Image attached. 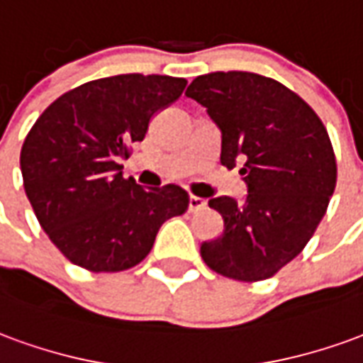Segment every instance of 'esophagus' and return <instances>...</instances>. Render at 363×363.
<instances>
[{
  "mask_svg": "<svg viewBox=\"0 0 363 363\" xmlns=\"http://www.w3.org/2000/svg\"><path fill=\"white\" fill-rule=\"evenodd\" d=\"M206 208V200L204 198H198V196H190L189 200V210L192 213L200 212V210H204Z\"/></svg>",
  "mask_w": 363,
  "mask_h": 363,
  "instance_id": "obj_1",
  "label": "esophagus"
}]
</instances>
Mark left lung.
I'll list each match as a JSON object with an SVG mask.
<instances>
[{"label": "left lung", "mask_w": 363, "mask_h": 363, "mask_svg": "<svg viewBox=\"0 0 363 363\" xmlns=\"http://www.w3.org/2000/svg\"><path fill=\"white\" fill-rule=\"evenodd\" d=\"M186 96L221 130V165L243 163L245 202L212 198L223 233L200 247L213 272L239 281L272 278L303 251L336 186L325 124L301 96L251 72L198 75Z\"/></svg>", "instance_id": "obj_1"}]
</instances>
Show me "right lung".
<instances>
[{
	"instance_id": "obj_1",
	"label": "right lung",
	"mask_w": 363,
	"mask_h": 363,
	"mask_svg": "<svg viewBox=\"0 0 363 363\" xmlns=\"http://www.w3.org/2000/svg\"><path fill=\"white\" fill-rule=\"evenodd\" d=\"M184 87L171 75L103 77L58 96L33 124L21 150L23 184L69 262L96 274L128 270L150 255L169 218L189 210L181 186L142 189L118 163Z\"/></svg>"
}]
</instances>
